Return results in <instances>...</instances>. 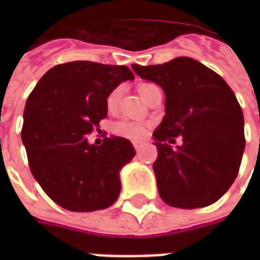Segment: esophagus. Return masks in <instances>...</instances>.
Here are the masks:
<instances>
[{"mask_svg":"<svg viewBox=\"0 0 260 260\" xmlns=\"http://www.w3.org/2000/svg\"><path fill=\"white\" fill-rule=\"evenodd\" d=\"M134 146H135V150H136V152H139V151L142 150L143 144L142 143H134Z\"/></svg>","mask_w":260,"mask_h":260,"instance_id":"obj_1","label":"esophagus"}]
</instances>
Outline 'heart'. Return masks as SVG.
I'll use <instances>...</instances> for the list:
<instances>
[{
	"mask_svg": "<svg viewBox=\"0 0 260 260\" xmlns=\"http://www.w3.org/2000/svg\"><path fill=\"white\" fill-rule=\"evenodd\" d=\"M150 86H152L151 83H142L139 86V94L143 95L144 91ZM118 95H120V91L118 89L113 90L112 93L108 95L106 98V106L108 109L113 110L116 106H117L118 102ZM113 132L118 136H122V138L131 139V140H140L147 135V126L143 124V122L138 121H129V120H124V121H118L113 125Z\"/></svg>",
	"mask_w": 260,
	"mask_h": 260,
	"instance_id": "b5f03b06",
	"label": "heart"
}]
</instances>
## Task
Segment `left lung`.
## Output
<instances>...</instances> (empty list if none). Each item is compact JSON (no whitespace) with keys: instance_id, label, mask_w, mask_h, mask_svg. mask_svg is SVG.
<instances>
[{"instance_id":"1","label":"left lung","mask_w":260,"mask_h":260,"mask_svg":"<svg viewBox=\"0 0 260 260\" xmlns=\"http://www.w3.org/2000/svg\"><path fill=\"white\" fill-rule=\"evenodd\" d=\"M132 69L165 91L166 114L154 131V173L160 197L182 209L216 202L238 177L246 147L244 117L228 83L198 60L179 56ZM182 144L174 149V137Z\"/></svg>"}]
</instances>
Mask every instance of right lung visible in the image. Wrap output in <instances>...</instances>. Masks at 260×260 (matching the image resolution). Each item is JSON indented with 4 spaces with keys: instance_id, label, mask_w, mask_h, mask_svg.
Segmentation results:
<instances>
[{
    "instance_id": "obj_1",
    "label": "right lung",
    "mask_w": 260,
    "mask_h": 260,
    "mask_svg": "<svg viewBox=\"0 0 260 260\" xmlns=\"http://www.w3.org/2000/svg\"><path fill=\"white\" fill-rule=\"evenodd\" d=\"M132 79L126 66L77 60L52 67L29 94L22 144L32 175L59 206L93 212L117 200L120 171L136 151L120 136L90 144L87 134L106 117L108 95Z\"/></svg>"
}]
</instances>
